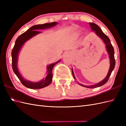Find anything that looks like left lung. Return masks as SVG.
Masks as SVG:
<instances>
[{
  "label": "left lung",
  "instance_id": "8db88e82",
  "mask_svg": "<svg viewBox=\"0 0 126 126\" xmlns=\"http://www.w3.org/2000/svg\"><path fill=\"white\" fill-rule=\"evenodd\" d=\"M89 24L90 25L91 28H92V30L93 31H94L95 32V33L97 34V35L99 37H100V38L102 39L104 43H105L106 49L108 53L109 59H110V68H109V71H108L107 75L106 78L104 79H103L102 81L96 84L92 85H88V86L79 84L78 83L79 85H82V86H83V87L89 88H97V87H99L100 86H102V85H104V84H106V83L107 82V81L109 79V77H110V75L112 73V71H113V70H114V69L115 68V58H114V47L113 46H112L109 37L107 35H106V34L103 32V31L101 30V28L99 27L97 25H96V24L94 23H89ZM72 73H73V75L74 77V79H76L75 76V75H74L73 69H72Z\"/></svg>",
  "mask_w": 126,
  "mask_h": 126
}]
</instances>
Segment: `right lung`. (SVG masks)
I'll list each match as a JSON object with an SVG mask.
<instances>
[{"label":"right lung","instance_id":"obj_1","mask_svg":"<svg viewBox=\"0 0 126 126\" xmlns=\"http://www.w3.org/2000/svg\"><path fill=\"white\" fill-rule=\"evenodd\" d=\"M57 24V22H52L50 23H45L44 24H38L32 26L29 30L25 32L24 33H23L19 36L17 39H16L15 46L13 48L11 53L12 69L14 73L16 75V76L18 77L19 79L20 80L23 85H24L25 87L32 89H41V88L48 86L51 83V82L52 79V69L53 66L56 64L58 63L60 61V60L57 61V62L52 63L48 65L47 66V77H45V79L38 82H32L29 81L23 78L18 71L17 68V61L19 52L20 51L23 44L26 41H28L29 39L31 38L32 37L41 32L37 30H40V29H45L52 28Z\"/></svg>","mask_w":126,"mask_h":126}]
</instances>
